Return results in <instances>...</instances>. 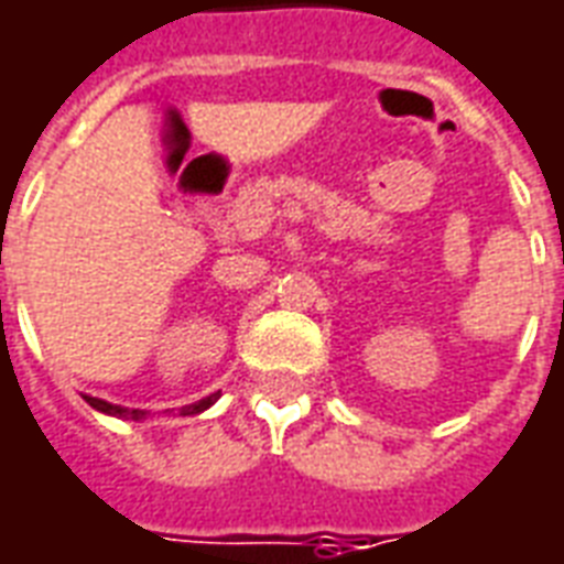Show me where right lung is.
<instances>
[{
	"instance_id": "obj_1",
	"label": "right lung",
	"mask_w": 564,
	"mask_h": 564,
	"mask_svg": "<svg viewBox=\"0 0 564 564\" xmlns=\"http://www.w3.org/2000/svg\"><path fill=\"white\" fill-rule=\"evenodd\" d=\"M216 400H219V393H210V397H204V400H198V403L183 405V409H180V415H198V412H204V409H210ZM85 403H88L90 409H97V412H104V415H116V419H124V421L145 419L143 409H124V405L106 403V400H97V397H88V393H85Z\"/></svg>"
}]
</instances>
